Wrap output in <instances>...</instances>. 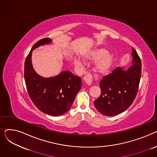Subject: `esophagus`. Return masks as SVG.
Returning <instances> with one entry per match:
<instances>
[{
  "label": "esophagus",
  "mask_w": 157,
  "mask_h": 157,
  "mask_svg": "<svg viewBox=\"0 0 157 157\" xmlns=\"http://www.w3.org/2000/svg\"><path fill=\"white\" fill-rule=\"evenodd\" d=\"M83 81L88 86H90L92 83V76L90 74H87L83 78Z\"/></svg>",
  "instance_id": "1"
}]
</instances>
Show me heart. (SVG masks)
<instances>
[{
    "label": "heart",
    "mask_w": 157,
    "mask_h": 157,
    "mask_svg": "<svg viewBox=\"0 0 157 157\" xmlns=\"http://www.w3.org/2000/svg\"><path fill=\"white\" fill-rule=\"evenodd\" d=\"M81 56L85 61H96L94 69L100 74L108 72L111 68L114 62V55L111 53H108L107 49L104 48L88 50L81 53ZM74 63L78 67H81L83 66V62L79 58H75L74 59Z\"/></svg>",
    "instance_id": "1"
}]
</instances>
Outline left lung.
Masks as SVG:
<instances>
[{"instance_id":"obj_1","label":"left lung","mask_w":157,"mask_h":157,"mask_svg":"<svg viewBox=\"0 0 157 157\" xmlns=\"http://www.w3.org/2000/svg\"><path fill=\"white\" fill-rule=\"evenodd\" d=\"M132 57L129 67H119L100 81L101 94L94 101V105L105 116L123 113L135 99L141 76V61L134 48H132Z\"/></svg>"}]
</instances>
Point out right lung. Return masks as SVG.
<instances>
[{
	"mask_svg": "<svg viewBox=\"0 0 157 157\" xmlns=\"http://www.w3.org/2000/svg\"><path fill=\"white\" fill-rule=\"evenodd\" d=\"M50 44L52 40L44 38L32 46L25 62L24 78L29 97L37 108L46 114L59 117L71 108L81 88V78L68 71L49 78H44L36 72L32 63V52Z\"/></svg>",
	"mask_w": 157,
	"mask_h": 157,
	"instance_id": "obj_1",
	"label": "right lung"
}]
</instances>
